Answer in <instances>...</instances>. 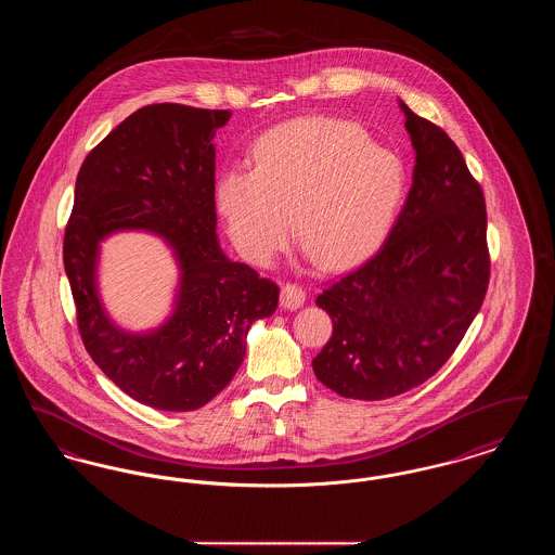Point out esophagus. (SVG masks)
<instances>
[{"instance_id":"obj_1","label":"esophagus","mask_w":555,"mask_h":555,"mask_svg":"<svg viewBox=\"0 0 555 555\" xmlns=\"http://www.w3.org/2000/svg\"><path fill=\"white\" fill-rule=\"evenodd\" d=\"M304 301H306V291L297 287V285H291V283L283 285V289H281V306L285 310H297V308L304 306Z\"/></svg>"}]
</instances>
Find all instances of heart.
Segmentation results:
<instances>
[{
	"label": "heart",
	"instance_id": "heart-1",
	"mask_svg": "<svg viewBox=\"0 0 555 555\" xmlns=\"http://www.w3.org/2000/svg\"><path fill=\"white\" fill-rule=\"evenodd\" d=\"M403 159L360 125L306 116L266 131L254 168H231L216 204L238 254L266 266L295 233L322 268L370 256L391 233L405 199Z\"/></svg>",
	"mask_w": 555,
	"mask_h": 555
}]
</instances>
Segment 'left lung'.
Listing matches in <instances>:
<instances>
[{
	"mask_svg": "<svg viewBox=\"0 0 555 555\" xmlns=\"http://www.w3.org/2000/svg\"><path fill=\"white\" fill-rule=\"evenodd\" d=\"M414 147L408 199L385 245L318 295L333 337L318 380L349 399L401 396L441 369L475 320L487 285V211L460 150L399 100Z\"/></svg>",
	"mask_w": 555,
	"mask_h": 555,
	"instance_id": "obj_1",
	"label": "left lung"
}]
</instances>
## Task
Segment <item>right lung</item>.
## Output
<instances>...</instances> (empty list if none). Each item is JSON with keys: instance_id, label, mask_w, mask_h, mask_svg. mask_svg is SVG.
Returning <instances> with one entry per match:
<instances>
[{"instance_id": "right-lung-1", "label": "right lung", "mask_w": 555, "mask_h": 555, "mask_svg": "<svg viewBox=\"0 0 555 555\" xmlns=\"http://www.w3.org/2000/svg\"><path fill=\"white\" fill-rule=\"evenodd\" d=\"M229 109L141 107L85 158L64 237V268L82 344L127 396L164 412L206 405L235 376L254 322L272 317L279 287L233 262L216 235L214 134ZM139 230L162 237L180 270L171 312L131 332L106 312L101 243Z\"/></svg>"}]
</instances>
